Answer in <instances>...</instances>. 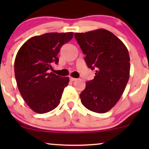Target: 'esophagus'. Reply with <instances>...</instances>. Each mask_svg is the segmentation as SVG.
Returning a JSON list of instances; mask_svg holds the SVG:
<instances>
[{
	"instance_id": "1",
	"label": "esophagus",
	"mask_w": 149,
	"mask_h": 149,
	"mask_svg": "<svg viewBox=\"0 0 149 149\" xmlns=\"http://www.w3.org/2000/svg\"><path fill=\"white\" fill-rule=\"evenodd\" d=\"M77 79H76V78H74V77H70V81H76Z\"/></svg>"
}]
</instances>
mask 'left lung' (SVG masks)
Instances as JSON below:
<instances>
[{
	"mask_svg": "<svg viewBox=\"0 0 149 149\" xmlns=\"http://www.w3.org/2000/svg\"><path fill=\"white\" fill-rule=\"evenodd\" d=\"M74 37L86 55L87 66L96 70L94 79L86 82L81 93V103L91 111L107 113L121 98L129 80L127 49L119 38L105 29L78 32Z\"/></svg>",
	"mask_w": 149,
	"mask_h": 149,
	"instance_id": "left-lung-1",
	"label": "left lung"
}]
</instances>
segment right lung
Returning a JSON list of instances; mask_svg holds the SVG:
<instances>
[{"instance_id": "right-lung-1", "label": "right lung", "mask_w": 149, "mask_h": 149, "mask_svg": "<svg viewBox=\"0 0 149 149\" xmlns=\"http://www.w3.org/2000/svg\"><path fill=\"white\" fill-rule=\"evenodd\" d=\"M73 32H50L29 38L16 55L14 71L22 97L32 111L48 113L58 107L69 78L52 72L58 64L61 47L72 39Z\"/></svg>"}]
</instances>
